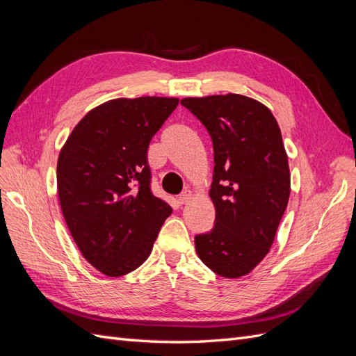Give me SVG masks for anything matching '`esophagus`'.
<instances>
[{
    "label": "esophagus",
    "instance_id": "obj_1",
    "mask_svg": "<svg viewBox=\"0 0 356 356\" xmlns=\"http://www.w3.org/2000/svg\"><path fill=\"white\" fill-rule=\"evenodd\" d=\"M190 199H191V191H190V190H186V191H182L181 195H179L178 202H179V204H186Z\"/></svg>",
    "mask_w": 356,
    "mask_h": 356
}]
</instances>
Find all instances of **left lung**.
Returning a JSON list of instances; mask_svg holds the SVG:
<instances>
[{"instance_id":"obj_1","label":"left lung","mask_w":356,"mask_h":356,"mask_svg":"<svg viewBox=\"0 0 356 356\" xmlns=\"http://www.w3.org/2000/svg\"><path fill=\"white\" fill-rule=\"evenodd\" d=\"M181 105L207 127L213 147L209 196L215 225L196 234L200 260L224 277H241L267 255L289 199V168L270 110L229 93Z\"/></svg>"}]
</instances>
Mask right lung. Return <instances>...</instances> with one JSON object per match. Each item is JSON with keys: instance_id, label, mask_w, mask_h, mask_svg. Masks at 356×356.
I'll return each instance as SVG.
<instances>
[{"instance_id": "obj_1", "label": "right lung", "mask_w": 356, "mask_h": 356, "mask_svg": "<svg viewBox=\"0 0 356 356\" xmlns=\"http://www.w3.org/2000/svg\"><path fill=\"white\" fill-rule=\"evenodd\" d=\"M177 105V98L157 96L105 102L81 118L60 149L63 218L83 257L106 276L141 266L172 213L153 195L147 153Z\"/></svg>"}]
</instances>
